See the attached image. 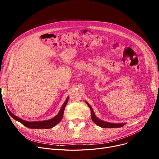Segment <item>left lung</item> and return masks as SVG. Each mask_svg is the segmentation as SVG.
<instances>
[{
	"label": "left lung",
	"instance_id": "left-lung-1",
	"mask_svg": "<svg viewBox=\"0 0 159 159\" xmlns=\"http://www.w3.org/2000/svg\"><path fill=\"white\" fill-rule=\"evenodd\" d=\"M86 104H88V106H89V107L90 108V110H91V118L92 119L93 122H95L97 125L99 126L100 127H102L103 128H120L122 127L125 124L124 123L122 124H113V123H108L106 122H104L102 121L101 120H99L98 119H97L96 117V116L93 111V109L91 108V106L87 102H86Z\"/></svg>",
	"mask_w": 159,
	"mask_h": 159
}]
</instances>
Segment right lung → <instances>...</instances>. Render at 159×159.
Here are the masks:
<instances>
[{
  "instance_id": "obj_1",
  "label": "right lung",
  "mask_w": 159,
  "mask_h": 159,
  "mask_svg": "<svg viewBox=\"0 0 159 159\" xmlns=\"http://www.w3.org/2000/svg\"><path fill=\"white\" fill-rule=\"evenodd\" d=\"M68 101V98H67L66 101L64 103L63 106H62L61 109L59 111V113H58L57 115H56L54 118L48 120H44V121H37V122H28L26 120H24L17 116L11 113L10 111H9L10 115L12 118H13L15 120L19 121L21 124H22L24 126H25L27 128H31V129H49V128H52L54 127L55 125H57L58 122H61V120L62 119L64 111V108L65 106Z\"/></svg>"
}]
</instances>
